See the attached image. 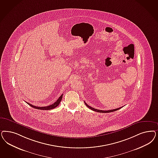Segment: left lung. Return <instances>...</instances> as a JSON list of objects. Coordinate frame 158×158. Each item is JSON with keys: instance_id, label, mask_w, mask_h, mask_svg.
Wrapping results in <instances>:
<instances>
[{"instance_id": "obj_1", "label": "left lung", "mask_w": 158, "mask_h": 158, "mask_svg": "<svg viewBox=\"0 0 158 158\" xmlns=\"http://www.w3.org/2000/svg\"><path fill=\"white\" fill-rule=\"evenodd\" d=\"M85 105L87 106V107H88L89 109H91L93 111H95V112H99V113H110V112H114V111H116L117 110H118V109H121L122 107H118V108H117V109H112V110H99V109H95V108H94V107H92L90 106H89L88 104H87L85 102Z\"/></svg>"}]
</instances>
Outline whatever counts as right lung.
Masks as SVG:
<instances>
[{
    "label": "right lung",
    "mask_w": 158,
    "mask_h": 158,
    "mask_svg": "<svg viewBox=\"0 0 158 158\" xmlns=\"http://www.w3.org/2000/svg\"><path fill=\"white\" fill-rule=\"evenodd\" d=\"M62 97H63V94H61V96L58 98V99H57L54 103L52 104V105H49V106H48L39 107V106H34V105H31L30 103H29L28 102H27V103L31 107H34V108H35V109H40V110H51V109H54V108L57 107V106L59 105L60 102H61V99H62Z\"/></svg>",
    "instance_id": "1"
}]
</instances>
